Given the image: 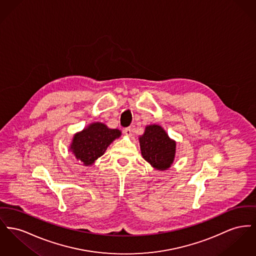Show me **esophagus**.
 Returning a JSON list of instances; mask_svg holds the SVG:
<instances>
[{
  "label": "esophagus",
  "mask_w": 256,
  "mask_h": 256,
  "mask_svg": "<svg viewBox=\"0 0 256 256\" xmlns=\"http://www.w3.org/2000/svg\"><path fill=\"white\" fill-rule=\"evenodd\" d=\"M124 134H126V136H132V128H124Z\"/></svg>",
  "instance_id": "34e87169"
}]
</instances>
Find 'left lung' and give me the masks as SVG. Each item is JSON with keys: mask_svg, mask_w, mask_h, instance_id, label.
<instances>
[{"mask_svg": "<svg viewBox=\"0 0 256 256\" xmlns=\"http://www.w3.org/2000/svg\"><path fill=\"white\" fill-rule=\"evenodd\" d=\"M143 158L158 171L169 169L176 154V141L171 139L164 128L156 124H149L138 137Z\"/></svg>", "mask_w": 256, "mask_h": 256, "instance_id": "1", "label": "left lung"}]
</instances>
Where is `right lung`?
<instances>
[{
    "label": "right lung",
    "mask_w": 256,
    "mask_h": 256,
    "mask_svg": "<svg viewBox=\"0 0 256 256\" xmlns=\"http://www.w3.org/2000/svg\"><path fill=\"white\" fill-rule=\"evenodd\" d=\"M122 136L118 128H109L106 124L96 122L88 124L72 137L70 149L83 166H92L100 158L108 146Z\"/></svg>",
    "instance_id": "1"
}]
</instances>
